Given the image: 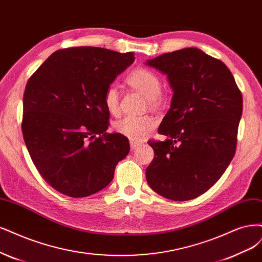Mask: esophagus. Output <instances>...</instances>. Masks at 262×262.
I'll use <instances>...</instances> for the list:
<instances>
[{
	"mask_svg": "<svg viewBox=\"0 0 262 262\" xmlns=\"http://www.w3.org/2000/svg\"><path fill=\"white\" fill-rule=\"evenodd\" d=\"M130 145H131V149L132 150H135V149L140 147V144L139 143H135V142H131Z\"/></svg>",
	"mask_w": 262,
	"mask_h": 262,
	"instance_id": "1",
	"label": "esophagus"
}]
</instances>
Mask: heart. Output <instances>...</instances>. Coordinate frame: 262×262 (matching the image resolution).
Masks as SVG:
<instances>
[{"instance_id": "1", "label": "heart", "mask_w": 262, "mask_h": 262, "mask_svg": "<svg viewBox=\"0 0 262 262\" xmlns=\"http://www.w3.org/2000/svg\"><path fill=\"white\" fill-rule=\"evenodd\" d=\"M125 81L131 88L145 95L150 106H158L162 102V95L160 92L161 82L154 71L143 67L137 68L131 71ZM104 105L111 114H118L119 93L115 85H111L106 89L104 93ZM155 125L156 121L150 116H125L114 123V130L130 139L132 142H140L154 130Z\"/></svg>"}]
</instances>
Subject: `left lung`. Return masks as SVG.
<instances>
[{
  "mask_svg": "<svg viewBox=\"0 0 262 262\" xmlns=\"http://www.w3.org/2000/svg\"><path fill=\"white\" fill-rule=\"evenodd\" d=\"M173 91L146 168L151 189L171 201L196 198L218 181L235 154L243 96L230 69L196 48L147 60Z\"/></svg>",
  "mask_w": 262,
  "mask_h": 262,
  "instance_id": "left-lung-1",
  "label": "left lung"
}]
</instances>
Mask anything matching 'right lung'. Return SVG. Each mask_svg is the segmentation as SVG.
I'll use <instances>...</instances> for the list:
<instances>
[{"mask_svg": "<svg viewBox=\"0 0 262 262\" xmlns=\"http://www.w3.org/2000/svg\"><path fill=\"white\" fill-rule=\"evenodd\" d=\"M134 61L133 53L94 47L58 50L29 78L23 135L42 178L70 197L101 191L130 151L129 140L107 133L104 93Z\"/></svg>", "mask_w": 262, "mask_h": 262, "instance_id": "obj_1", "label": "right lung"}]
</instances>
